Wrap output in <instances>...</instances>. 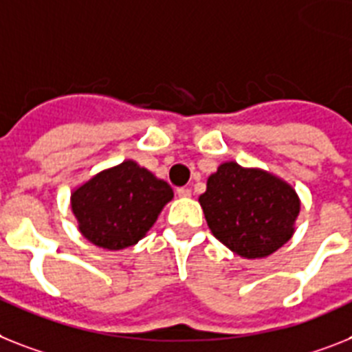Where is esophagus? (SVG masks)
Wrapping results in <instances>:
<instances>
[{
    "label": "esophagus",
    "instance_id": "esophagus-1",
    "mask_svg": "<svg viewBox=\"0 0 352 352\" xmlns=\"http://www.w3.org/2000/svg\"><path fill=\"white\" fill-rule=\"evenodd\" d=\"M176 194H178L179 197H190L192 196V190L187 187H179V188H176Z\"/></svg>",
    "mask_w": 352,
    "mask_h": 352
}]
</instances>
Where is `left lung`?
<instances>
[{
  "label": "left lung",
  "mask_w": 352,
  "mask_h": 352,
  "mask_svg": "<svg viewBox=\"0 0 352 352\" xmlns=\"http://www.w3.org/2000/svg\"><path fill=\"white\" fill-rule=\"evenodd\" d=\"M199 203L216 239L246 259L268 257L287 243L300 210L287 183L234 162L212 174Z\"/></svg>",
  "instance_id": "left-lung-1"
}]
</instances>
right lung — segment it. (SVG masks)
I'll return each mask as SVG.
<instances>
[{"instance_id": "add662e5", "label": "right lung", "mask_w": 352, "mask_h": 352, "mask_svg": "<svg viewBox=\"0 0 352 352\" xmlns=\"http://www.w3.org/2000/svg\"><path fill=\"white\" fill-rule=\"evenodd\" d=\"M170 199L169 183L127 160L80 185L72 194V210L93 245L124 250L147 234Z\"/></svg>"}]
</instances>
